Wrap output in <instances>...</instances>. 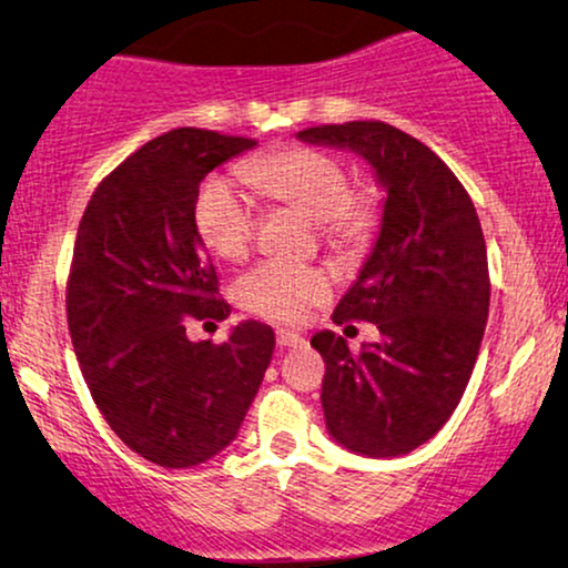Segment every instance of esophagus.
Listing matches in <instances>:
<instances>
[{
	"label": "esophagus",
	"instance_id": "obj_1",
	"mask_svg": "<svg viewBox=\"0 0 568 568\" xmlns=\"http://www.w3.org/2000/svg\"><path fill=\"white\" fill-rule=\"evenodd\" d=\"M277 347L280 349H304L306 338L302 334H293V331H277Z\"/></svg>",
	"mask_w": 568,
	"mask_h": 568
}]
</instances>
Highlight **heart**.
<instances>
[{"instance_id": "1", "label": "heart", "mask_w": 568, "mask_h": 568, "mask_svg": "<svg viewBox=\"0 0 568 568\" xmlns=\"http://www.w3.org/2000/svg\"><path fill=\"white\" fill-rule=\"evenodd\" d=\"M243 179L266 197L321 224L323 240L334 251H363L379 224V211L366 192L349 189V173L334 154L310 146L251 158L243 162ZM194 230L202 245L221 262H243L251 251L253 205L237 184L213 179L194 202ZM331 293V277L321 266L264 262L240 277L237 298L253 315L266 321H298L312 304Z\"/></svg>"}]
</instances>
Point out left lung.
I'll use <instances>...</instances> for the list:
<instances>
[{"label":"left lung","instance_id":"left-lung-1","mask_svg":"<svg viewBox=\"0 0 568 568\" xmlns=\"http://www.w3.org/2000/svg\"><path fill=\"white\" fill-rule=\"evenodd\" d=\"M298 141L349 149L384 189L382 224L334 323L368 321L382 338L352 355L334 331L323 355V414L338 446L403 456L459 406L488 317L486 240L470 194L433 149L387 122L306 128Z\"/></svg>","mask_w":568,"mask_h":568}]
</instances>
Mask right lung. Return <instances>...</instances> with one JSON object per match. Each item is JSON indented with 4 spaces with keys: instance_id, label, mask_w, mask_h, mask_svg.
I'll return each mask as SVG.
<instances>
[{
    "instance_id": "right-lung-1",
    "label": "right lung",
    "mask_w": 568,
    "mask_h": 568,
    "mask_svg": "<svg viewBox=\"0 0 568 568\" xmlns=\"http://www.w3.org/2000/svg\"><path fill=\"white\" fill-rule=\"evenodd\" d=\"M253 146L200 128L158 135L98 184L77 230L67 285L77 361L109 427L160 467L224 452L275 352V331L258 321L221 344L186 336L192 317H230L194 230L200 184Z\"/></svg>"
}]
</instances>
